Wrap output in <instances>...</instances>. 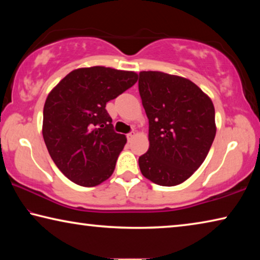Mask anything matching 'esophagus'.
<instances>
[{
	"label": "esophagus",
	"mask_w": 260,
	"mask_h": 260,
	"mask_svg": "<svg viewBox=\"0 0 260 260\" xmlns=\"http://www.w3.org/2000/svg\"><path fill=\"white\" fill-rule=\"evenodd\" d=\"M134 136H135V133H134V132H131V133L127 134V139H128V141H132V140H133Z\"/></svg>",
	"instance_id": "esophagus-1"
}]
</instances>
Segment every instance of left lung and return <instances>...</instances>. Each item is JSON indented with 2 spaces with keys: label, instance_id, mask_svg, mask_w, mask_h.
I'll return each mask as SVG.
<instances>
[{
  "label": "left lung",
  "instance_id": "left-lung-1",
  "mask_svg": "<svg viewBox=\"0 0 260 260\" xmlns=\"http://www.w3.org/2000/svg\"><path fill=\"white\" fill-rule=\"evenodd\" d=\"M139 77L149 119V149L139 158L141 173L159 186H177L191 177L212 146L213 103L186 78L158 71Z\"/></svg>",
  "mask_w": 260,
  "mask_h": 260
}]
</instances>
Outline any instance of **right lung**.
Masks as SVG:
<instances>
[{
	"label": "right lung",
	"mask_w": 260,
	"mask_h": 260,
	"mask_svg": "<svg viewBox=\"0 0 260 260\" xmlns=\"http://www.w3.org/2000/svg\"><path fill=\"white\" fill-rule=\"evenodd\" d=\"M111 68L73 70L46 100L42 134L51 159L65 177L94 187L111 177L126 136L113 131L105 105L138 81Z\"/></svg>",
	"instance_id": "right-lung-1"
}]
</instances>
